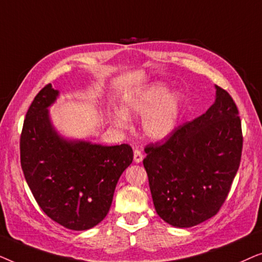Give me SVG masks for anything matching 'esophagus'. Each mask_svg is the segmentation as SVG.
Segmentation results:
<instances>
[{
  "label": "esophagus",
  "mask_w": 262,
  "mask_h": 262,
  "mask_svg": "<svg viewBox=\"0 0 262 262\" xmlns=\"http://www.w3.org/2000/svg\"><path fill=\"white\" fill-rule=\"evenodd\" d=\"M134 160H135L136 163L142 162V160H143V152H142L139 149H136L135 151H134Z\"/></svg>",
  "instance_id": "1"
}]
</instances>
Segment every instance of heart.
<instances>
[{
	"label": "heart",
	"instance_id": "heart-1",
	"mask_svg": "<svg viewBox=\"0 0 262 262\" xmlns=\"http://www.w3.org/2000/svg\"><path fill=\"white\" fill-rule=\"evenodd\" d=\"M180 108L179 96L168 95L167 88L156 84L125 95L121 106L123 112H114L112 120L117 126L125 127L127 125L126 117L144 116L143 130L145 135L152 139H162L177 127Z\"/></svg>",
	"mask_w": 262,
	"mask_h": 262
}]
</instances>
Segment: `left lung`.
Segmentation results:
<instances>
[{
    "label": "left lung",
    "instance_id": "8db88e82",
    "mask_svg": "<svg viewBox=\"0 0 262 262\" xmlns=\"http://www.w3.org/2000/svg\"><path fill=\"white\" fill-rule=\"evenodd\" d=\"M216 89V101L203 116L144 148L155 210L174 227H194L217 214L241 162L238 108L225 89Z\"/></svg>",
    "mask_w": 262,
    "mask_h": 262
}]
</instances>
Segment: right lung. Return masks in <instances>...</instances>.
Here are the masks:
<instances>
[{
    "label": "right lung",
    "instance_id": "add662e5",
    "mask_svg": "<svg viewBox=\"0 0 262 262\" xmlns=\"http://www.w3.org/2000/svg\"><path fill=\"white\" fill-rule=\"evenodd\" d=\"M58 92L46 84L24 120L20 161L25 179L40 209L71 230H87L108 213L114 189L132 163L128 144L105 146L67 142L53 130L48 107Z\"/></svg>",
    "mask_w": 262,
    "mask_h": 262
}]
</instances>
